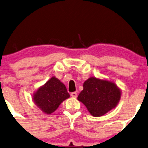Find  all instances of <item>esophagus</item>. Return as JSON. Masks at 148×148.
Segmentation results:
<instances>
[{"mask_svg": "<svg viewBox=\"0 0 148 148\" xmlns=\"http://www.w3.org/2000/svg\"><path fill=\"white\" fill-rule=\"evenodd\" d=\"M71 95L72 97H77V93L76 92H73L71 93Z\"/></svg>", "mask_w": 148, "mask_h": 148, "instance_id": "34e87169", "label": "esophagus"}]
</instances>
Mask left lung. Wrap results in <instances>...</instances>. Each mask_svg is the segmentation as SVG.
<instances>
[{
	"mask_svg": "<svg viewBox=\"0 0 148 148\" xmlns=\"http://www.w3.org/2000/svg\"><path fill=\"white\" fill-rule=\"evenodd\" d=\"M83 87L77 99L96 117L114 108L121 98V90L113 82L91 77L84 82Z\"/></svg>",
	"mask_w": 148,
	"mask_h": 148,
	"instance_id": "left-lung-1",
	"label": "left lung"
}]
</instances>
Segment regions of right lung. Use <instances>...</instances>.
Here are the masks:
<instances>
[{"label": "right lung", "instance_id": "1", "mask_svg": "<svg viewBox=\"0 0 148 148\" xmlns=\"http://www.w3.org/2000/svg\"><path fill=\"white\" fill-rule=\"evenodd\" d=\"M70 95L66 88L58 78L52 77L42 86H40L33 96L34 103L47 114H51L60 103L68 99Z\"/></svg>", "mask_w": 148, "mask_h": 148}]
</instances>
